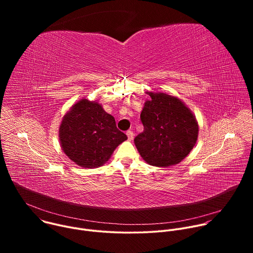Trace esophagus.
Instances as JSON below:
<instances>
[{
	"mask_svg": "<svg viewBox=\"0 0 253 253\" xmlns=\"http://www.w3.org/2000/svg\"><path fill=\"white\" fill-rule=\"evenodd\" d=\"M126 135H127V137H128V140L129 141H132L133 140V138H134V134H133V132L132 131H127L126 132Z\"/></svg>",
	"mask_w": 253,
	"mask_h": 253,
	"instance_id": "obj_1",
	"label": "esophagus"
}]
</instances>
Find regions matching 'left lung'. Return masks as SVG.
I'll use <instances>...</instances> for the list:
<instances>
[{
    "label": "left lung",
    "instance_id": "1",
    "mask_svg": "<svg viewBox=\"0 0 253 253\" xmlns=\"http://www.w3.org/2000/svg\"><path fill=\"white\" fill-rule=\"evenodd\" d=\"M150 100L144 103L140 118L143 132L135 146L149 165L169 167L181 162L195 146L199 126L195 115L176 96L162 92H146Z\"/></svg>",
    "mask_w": 253,
    "mask_h": 253
}]
</instances>
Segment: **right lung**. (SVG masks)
I'll list each match as a JSON object with an SVG mask.
<instances>
[{
    "label": "right lung",
    "mask_w": 253,
    "mask_h": 253,
    "mask_svg": "<svg viewBox=\"0 0 253 253\" xmlns=\"http://www.w3.org/2000/svg\"><path fill=\"white\" fill-rule=\"evenodd\" d=\"M127 136L98 101L80 99L72 105L59 126V141L70 160L83 168L103 166Z\"/></svg>",
    "instance_id": "add662e5"
}]
</instances>
